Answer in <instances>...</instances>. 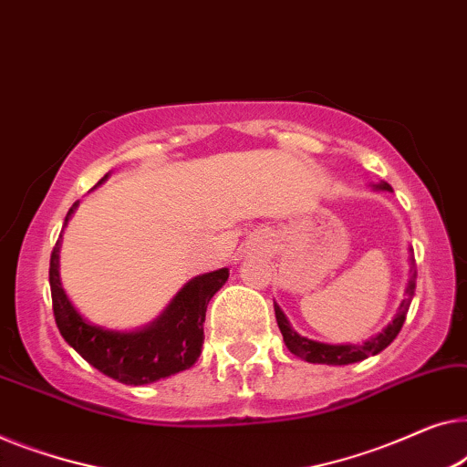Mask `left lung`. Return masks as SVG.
Masks as SVG:
<instances>
[{"instance_id":"1","label":"left lung","mask_w":467,"mask_h":467,"mask_svg":"<svg viewBox=\"0 0 467 467\" xmlns=\"http://www.w3.org/2000/svg\"><path fill=\"white\" fill-rule=\"evenodd\" d=\"M375 187L383 189V192H391V187L388 183H379ZM413 261L415 259H410V278L407 284V296H404L400 307H398L394 320H391L379 335L373 337V339H368L364 343H356V346H330V343H320V341L307 339V337H301L293 327H290V322L286 320V316H284L278 303H274L275 320H278L280 333L284 337L286 348L290 349V354L299 356L301 360H306V362L333 364V367H341V364H354V362L367 360L368 356H375V354H379V351H383L391 341L396 339L398 333H400L404 320H407L410 301H413V295H415V278H417V269H415Z\"/></svg>"}]
</instances>
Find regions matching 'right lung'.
<instances>
[{
  "label": "right lung",
  "mask_w": 467,
  "mask_h": 467,
  "mask_svg": "<svg viewBox=\"0 0 467 467\" xmlns=\"http://www.w3.org/2000/svg\"><path fill=\"white\" fill-rule=\"evenodd\" d=\"M76 208L78 202L67 213L65 225L76 213ZM58 253L60 240H57L50 256L54 320H57L63 339L88 364L126 385L153 383L193 367L202 354V343H204L208 301L227 282V267L189 280L151 324L124 333V330L97 327L73 307L63 284H60Z\"/></svg>",
  "instance_id": "right-lung-1"
}]
</instances>
